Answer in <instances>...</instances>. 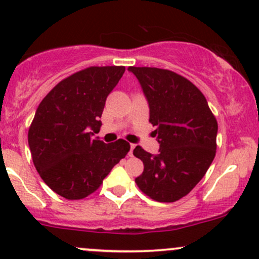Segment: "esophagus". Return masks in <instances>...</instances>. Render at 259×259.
I'll return each mask as SVG.
<instances>
[{"instance_id": "34e87169", "label": "esophagus", "mask_w": 259, "mask_h": 259, "mask_svg": "<svg viewBox=\"0 0 259 259\" xmlns=\"http://www.w3.org/2000/svg\"><path fill=\"white\" fill-rule=\"evenodd\" d=\"M134 148H135V145H134V144H132V145H130V151H129V156H133V150H134Z\"/></svg>"}]
</instances>
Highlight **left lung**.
<instances>
[{"label": "left lung", "instance_id": "1", "mask_svg": "<svg viewBox=\"0 0 259 259\" xmlns=\"http://www.w3.org/2000/svg\"><path fill=\"white\" fill-rule=\"evenodd\" d=\"M139 80L156 126L158 155L140 145L133 154L144 163L135 179L139 189L161 203L177 202L202 180L217 150L218 122L207 99L182 75L158 67L129 66Z\"/></svg>", "mask_w": 259, "mask_h": 259}]
</instances>
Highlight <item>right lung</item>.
<instances>
[{
  "instance_id": "add662e5",
  "label": "right lung",
  "mask_w": 259,
  "mask_h": 259,
  "mask_svg": "<svg viewBox=\"0 0 259 259\" xmlns=\"http://www.w3.org/2000/svg\"><path fill=\"white\" fill-rule=\"evenodd\" d=\"M125 66H90L61 80L42 99L28 127L33 165L56 194L83 199L100 188L130 150L124 139L105 144L99 133L106 98Z\"/></svg>"
}]
</instances>
